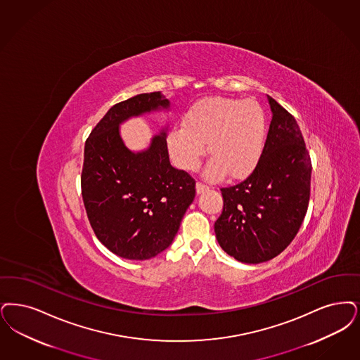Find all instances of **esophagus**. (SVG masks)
<instances>
[{"instance_id":"34e87169","label":"esophagus","mask_w":360,"mask_h":360,"mask_svg":"<svg viewBox=\"0 0 360 360\" xmlns=\"http://www.w3.org/2000/svg\"><path fill=\"white\" fill-rule=\"evenodd\" d=\"M209 187L206 186V185H203L201 182H197V185H195V190H197V194H201L203 191H206Z\"/></svg>"}]
</instances>
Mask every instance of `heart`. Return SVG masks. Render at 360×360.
<instances>
[{
  "label": "heart",
  "instance_id": "b5f03b06",
  "mask_svg": "<svg viewBox=\"0 0 360 360\" xmlns=\"http://www.w3.org/2000/svg\"><path fill=\"white\" fill-rule=\"evenodd\" d=\"M268 134L266 114L259 101L210 96L194 103L169 135L175 163L195 170L209 144V178L224 174L241 178L250 173L264 153Z\"/></svg>",
  "mask_w": 360,
  "mask_h": 360
}]
</instances>
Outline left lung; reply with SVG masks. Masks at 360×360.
Wrapping results in <instances>:
<instances>
[{
    "mask_svg": "<svg viewBox=\"0 0 360 360\" xmlns=\"http://www.w3.org/2000/svg\"><path fill=\"white\" fill-rule=\"evenodd\" d=\"M272 120L253 173L221 188L217 241L231 257L259 264L280 255L302 226L311 191V158L296 119L268 96Z\"/></svg>",
    "mask_w": 360,
    "mask_h": 360,
    "instance_id": "8db88e82",
    "label": "left lung"
}]
</instances>
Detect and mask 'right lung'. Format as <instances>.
I'll return each instance as SVG.
<instances>
[{
	"instance_id": "obj_1",
	"label": "right lung",
	"mask_w": 360,
	"mask_h": 360,
	"mask_svg": "<svg viewBox=\"0 0 360 360\" xmlns=\"http://www.w3.org/2000/svg\"><path fill=\"white\" fill-rule=\"evenodd\" d=\"M169 110L162 92L139 94L111 107L86 139V216L98 240L122 259H153L166 250L195 197V181L170 165L167 126L141 151L129 150L120 135L131 117Z\"/></svg>"
}]
</instances>
